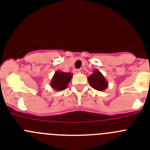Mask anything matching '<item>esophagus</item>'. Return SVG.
I'll return each instance as SVG.
<instances>
[{
    "label": "esophagus",
    "instance_id": "1",
    "mask_svg": "<svg viewBox=\"0 0 150 150\" xmlns=\"http://www.w3.org/2000/svg\"><path fill=\"white\" fill-rule=\"evenodd\" d=\"M73 72H74V73H75V74H78V73H81V70L80 69H74L73 70Z\"/></svg>",
    "mask_w": 150,
    "mask_h": 150
}]
</instances>
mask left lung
<instances>
[{
  "mask_svg": "<svg viewBox=\"0 0 150 150\" xmlns=\"http://www.w3.org/2000/svg\"><path fill=\"white\" fill-rule=\"evenodd\" d=\"M87 80L90 87L98 91H104L108 86L107 80L98 69L94 70L93 74L88 77Z\"/></svg>",
  "mask_w": 150,
  "mask_h": 150,
  "instance_id": "1",
  "label": "left lung"
}]
</instances>
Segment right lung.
Returning a JSON list of instances; mask_svg holds the SVG:
<instances>
[{"label": "right lung", "mask_w": 150, "mask_h": 150, "mask_svg": "<svg viewBox=\"0 0 150 150\" xmlns=\"http://www.w3.org/2000/svg\"><path fill=\"white\" fill-rule=\"evenodd\" d=\"M72 75L71 72H63L57 71L54 73L50 85L56 91H60L67 89L68 83L72 79Z\"/></svg>", "instance_id": "right-lung-1"}]
</instances>
